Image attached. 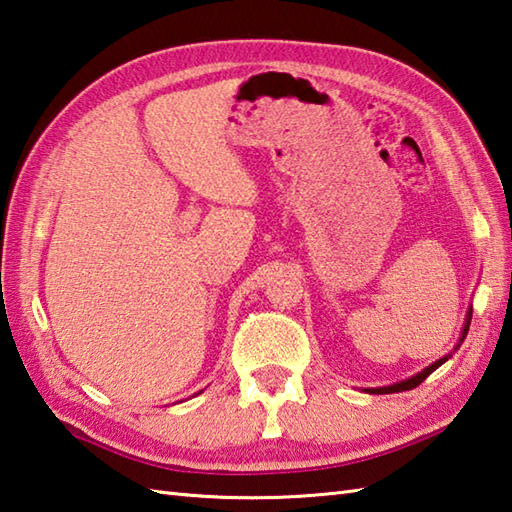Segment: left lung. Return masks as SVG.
<instances>
[{
	"mask_svg": "<svg viewBox=\"0 0 512 512\" xmlns=\"http://www.w3.org/2000/svg\"><path fill=\"white\" fill-rule=\"evenodd\" d=\"M471 317H473V308H469V314H466V323H464V330H462V336H460V343L466 339V332H469V325H471ZM460 347V345H458ZM451 356V354H449ZM449 356H442L440 361L431 363L429 367H424L422 372H418L416 376H411L407 380H400V383H394V385H387V387H369L365 391H369V394H394V391H407V389H413L418 387L424 378H427L431 372H436V369L449 361Z\"/></svg>",
	"mask_w": 512,
	"mask_h": 512,
	"instance_id": "left-lung-1",
	"label": "left lung"
}]
</instances>
